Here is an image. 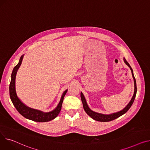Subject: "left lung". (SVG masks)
Wrapping results in <instances>:
<instances>
[{
  "label": "left lung",
  "instance_id": "1",
  "mask_svg": "<svg viewBox=\"0 0 150 150\" xmlns=\"http://www.w3.org/2000/svg\"><path fill=\"white\" fill-rule=\"evenodd\" d=\"M124 62L129 67V69H130L131 71H132V76H133V78L134 79V94L133 95L132 98L131 99L130 101L129 102V103L127 105V106L124 109H122V110L117 112L116 113L109 114V115H105V114H102V113H99L93 112L88 106L87 101H86V99L83 93L82 92H81V101H82V103H83V105L84 110H85V112H86V113L90 117H91L92 119H93L94 120H95V121H100V122H109V121L114 120V119H116L119 117H120L121 116L125 114L128 110L129 108L131 107V106L132 105V104H133V103L134 101V99H135V97H136V92H137V87H136V79H135L134 74H133V71L132 68L131 67L130 65H129L128 64V63L127 62V60H126L125 58H124Z\"/></svg>",
  "mask_w": 150,
  "mask_h": 150
}]
</instances>
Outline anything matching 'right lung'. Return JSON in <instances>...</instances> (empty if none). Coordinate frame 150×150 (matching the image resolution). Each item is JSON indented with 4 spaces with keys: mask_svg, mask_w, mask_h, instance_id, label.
Listing matches in <instances>:
<instances>
[{
    "mask_svg": "<svg viewBox=\"0 0 150 150\" xmlns=\"http://www.w3.org/2000/svg\"><path fill=\"white\" fill-rule=\"evenodd\" d=\"M24 54L19 59L18 64L14 67L11 76V82L9 84V96L11 100L19 113L26 119L38 122H45L53 120L59 113L62 109L63 99L67 92V89L63 93L60 101L53 110L49 112H43L39 110L34 109L26 105L17 96L16 91V77L18 69L22 64Z\"/></svg>",
    "mask_w": 150,
    "mask_h": 150,
    "instance_id": "1",
    "label": "right lung"
}]
</instances>
